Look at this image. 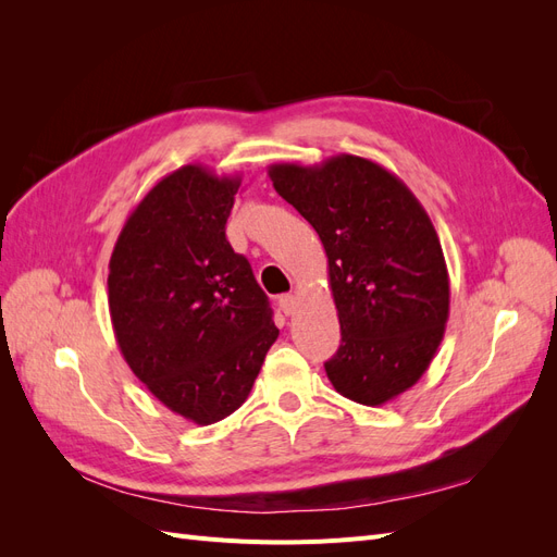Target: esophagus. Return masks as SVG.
<instances>
[{
  "label": "esophagus",
  "mask_w": 557,
  "mask_h": 557,
  "mask_svg": "<svg viewBox=\"0 0 557 557\" xmlns=\"http://www.w3.org/2000/svg\"><path fill=\"white\" fill-rule=\"evenodd\" d=\"M278 307L285 315H293L297 309V297L295 295H281L278 297Z\"/></svg>",
  "instance_id": "1"
}]
</instances>
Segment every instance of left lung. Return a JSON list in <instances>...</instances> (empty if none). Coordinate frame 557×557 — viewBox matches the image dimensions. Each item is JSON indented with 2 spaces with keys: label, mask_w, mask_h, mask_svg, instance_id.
I'll return each instance as SVG.
<instances>
[{
  "label": "left lung",
  "mask_w": 557,
  "mask_h": 557,
  "mask_svg": "<svg viewBox=\"0 0 557 557\" xmlns=\"http://www.w3.org/2000/svg\"><path fill=\"white\" fill-rule=\"evenodd\" d=\"M269 178L325 248L342 325L327 379L381 407L428 372L446 332L448 269L430 215L399 176L358 156L272 164Z\"/></svg>",
  "instance_id": "left-lung-1"
}]
</instances>
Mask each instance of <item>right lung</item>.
<instances>
[{"label":"right lung","instance_id":"obj_1","mask_svg":"<svg viewBox=\"0 0 557 557\" xmlns=\"http://www.w3.org/2000/svg\"><path fill=\"white\" fill-rule=\"evenodd\" d=\"M239 176L185 164L117 234L109 311L117 348L166 409L211 425L237 411L278 336L269 299L225 225Z\"/></svg>","mask_w":557,"mask_h":557}]
</instances>
